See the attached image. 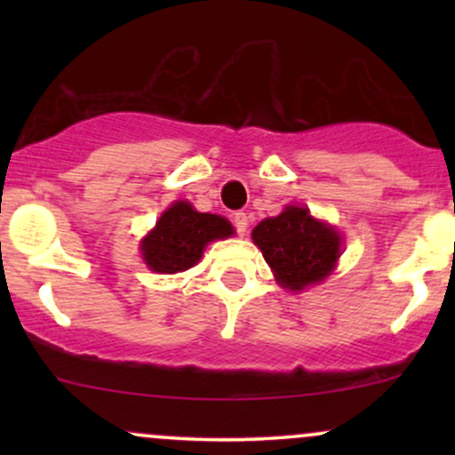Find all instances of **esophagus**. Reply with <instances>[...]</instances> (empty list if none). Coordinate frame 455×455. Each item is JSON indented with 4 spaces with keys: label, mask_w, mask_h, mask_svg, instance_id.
I'll return each mask as SVG.
<instances>
[{
    "label": "esophagus",
    "mask_w": 455,
    "mask_h": 455,
    "mask_svg": "<svg viewBox=\"0 0 455 455\" xmlns=\"http://www.w3.org/2000/svg\"><path fill=\"white\" fill-rule=\"evenodd\" d=\"M248 216H245V213H235L233 216V224H235V228H237V233L239 235H245V231H248Z\"/></svg>",
    "instance_id": "obj_1"
}]
</instances>
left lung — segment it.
I'll use <instances>...</instances> for the list:
<instances>
[{
	"label": "left lung",
	"instance_id": "8db88e82",
	"mask_svg": "<svg viewBox=\"0 0 455 455\" xmlns=\"http://www.w3.org/2000/svg\"><path fill=\"white\" fill-rule=\"evenodd\" d=\"M280 286L301 291L331 274L342 254L340 233L310 216L307 207L289 205L275 218H265L252 231Z\"/></svg>",
	"mask_w": 455,
	"mask_h": 455
}]
</instances>
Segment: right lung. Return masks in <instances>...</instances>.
<instances>
[{"label": "right lung", "instance_id": "right-lung-1", "mask_svg": "<svg viewBox=\"0 0 455 455\" xmlns=\"http://www.w3.org/2000/svg\"><path fill=\"white\" fill-rule=\"evenodd\" d=\"M231 235L233 227L227 218L201 213L188 201H177L145 235L140 242V254L151 271L177 274L195 267L207 243Z\"/></svg>", "mask_w": 455, "mask_h": 455}]
</instances>
